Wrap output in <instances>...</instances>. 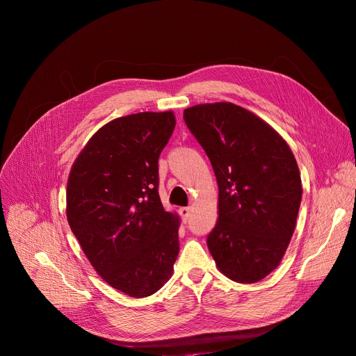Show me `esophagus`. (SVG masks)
<instances>
[{
    "mask_svg": "<svg viewBox=\"0 0 356 356\" xmlns=\"http://www.w3.org/2000/svg\"><path fill=\"white\" fill-rule=\"evenodd\" d=\"M179 212L184 220H188V218L191 216V208H180Z\"/></svg>",
    "mask_w": 356,
    "mask_h": 356,
    "instance_id": "1",
    "label": "esophagus"
}]
</instances>
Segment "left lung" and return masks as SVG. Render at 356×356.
<instances>
[{"label": "left lung", "mask_w": 356, "mask_h": 356, "mask_svg": "<svg viewBox=\"0 0 356 356\" xmlns=\"http://www.w3.org/2000/svg\"><path fill=\"white\" fill-rule=\"evenodd\" d=\"M183 118L219 188L208 248L223 275L257 283L278 267L296 228L303 189L294 154L273 127L231 102L195 105Z\"/></svg>", "instance_id": "8db88e82"}]
</instances>
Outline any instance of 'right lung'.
<instances>
[{
    "label": "right lung",
    "mask_w": 356,
    "mask_h": 356,
    "mask_svg": "<svg viewBox=\"0 0 356 356\" xmlns=\"http://www.w3.org/2000/svg\"><path fill=\"white\" fill-rule=\"evenodd\" d=\"M175 125L172 111L111 121L69 173V227L102 280L131 297L160 290L179 254L180 219L159 196V157Z\"/></svg>",
    "instance_id": "add662e5"
}]
</instances>
